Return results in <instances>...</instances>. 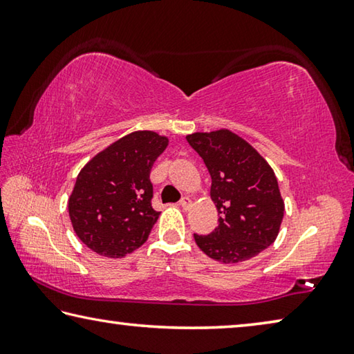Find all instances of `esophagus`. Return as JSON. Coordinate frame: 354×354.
I'll list each match as a JSON object with an SVG mask.
<instances>
[{"mask_svg": "<svg viewBox=\"0 0 354 354\" xmlns=\"http://www.w3.org/2000/svg\"><path fill=\"white\" fill-rule=\"evenodd\" d=\"M190 205H192V201H190V198H187V196H184V198H181V201H179V206H181L183 209L190 207Z\"/></svg>", "mask_w": 354, "mask_h": 354, "instance_id": "obj_1", "label": "esophagus"}]
</instances>
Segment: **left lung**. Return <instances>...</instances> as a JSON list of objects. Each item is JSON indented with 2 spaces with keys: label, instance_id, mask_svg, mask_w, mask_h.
<instances>
[{
  "label": "left lung",
  "instance_id": "1",
  "mask_svg": "<svg viewBox=\"0 0 354 354\" xmlns=\"http://www.w3.org/2000/svg\"><path fill=\"white\" fill-rule=\"evenodd\" d=\"M211 175V198L220 214L207 236L194 234L203 253L223 263L248 261L274 242L284 217L272 167L227 129L185 137Z\"/></svg>",
  "mask_w": 354,
  "mask_h": 354
}]
</instances>
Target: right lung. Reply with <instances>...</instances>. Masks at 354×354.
Returning a JSON list of instances; mask_svg holds the SVG:
<instances>
[{
	"label": "right lung",
	"instance_id": "right-lung-1",
	"mask_svg": "<svg viewBox=\"0 0 354 354\" xmlns=\"http://www.w3.org/2000/svg\"><path fill=\"white\" fill-rule=\"evenodd\" d=\"M169 139L153 131L122 137L84 165L68 200L76 236L104 257L142 247L158 221L149 171Z\"/></svg>",
	"mask_w": 354,
	"mask_h": 354
}]
</instances>
